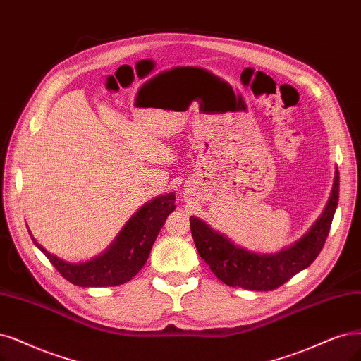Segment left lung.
<instances>
[{"label":"left lung","mask_w":361,"mask_h":361,"mask_svg":"<svg viewBox=\"0 0 361 361\" xmlns=\"http://www.w3.org/2000/svg\"><path fill=\"white\" fill-rule=\"evenodd\" d=\"M339 201V172L323 216L299 243L276 255H256L233 245L228 238L212 231L207 223L190 217V231L196 250L214 275L231 287L271 291L286 284L318 257L330 232Z\"/></svg>","instance_id":"left-lung-1"}]
</instances>
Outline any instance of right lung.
Returning <instances> with one entry per match:
<instances>
[{
    "label": "right lung",
    "mask_w": 361,
    "mask_h": 361,
    "mask_svg": "<svg viewBox=\"0 0 361 361\" xmlns=\"http://www.w3.org/2000/svg\"><path fill=\"white\" fill-rule=\"evenodd\" d=\"M176 195L169 193L145 204L120 232L114 244L102 256L86 263H66L50 255L32 238L34 244L58 272L78 287H113L128 283L147 262L166 217L176 209Z\"/></svg>",
    "instance_id": "obj_1"
}]
</instances>
